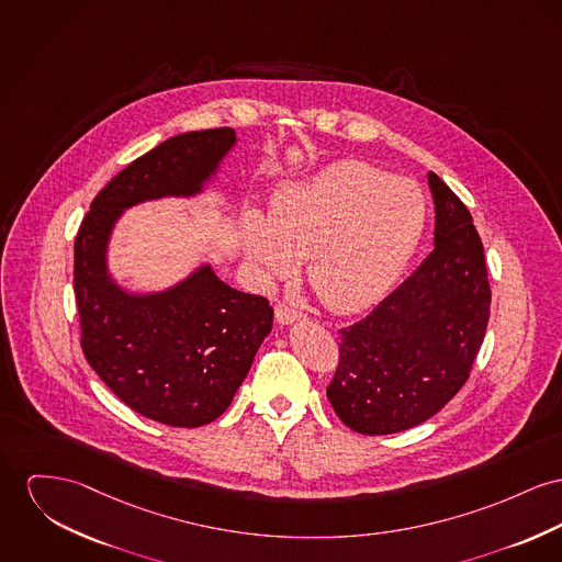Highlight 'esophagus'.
I'll list each match as a JSON object with an SVG mask.
<instances>
[{"mask_svg":"<svg viewBox=\"0 0 562 562\" xmlns=\"http://www.w3.org/2000/svg\"><path fill=\"white\" fill-rule=\"evenodd\" d=\"M274 317H277V322H279L281 326H290V324L300 322L304 315L299 313V311H294V308H290V306H285V304H277Z\"/></svg>","mask_w":562,"mask_h":562,"instance_id":"esophagus-1","label":"esophagus"}]
</instances>
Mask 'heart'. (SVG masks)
<instances>
[{
    "label": "heart",
    "instance_id": "obj_1",
    "mask_svg": "<svg viewBox=\"0 0 562 562\" xmlns=\"http://www.w3.org/2000/svg\"><path fill=\"white\" fill-rule=\"evenodd\" d=\"M424 225L417 183L347 159L279 189L268 222L247 215L240 243L263 283L292 277L306 260L315 296L337 313H358L398 281Z\"/></svg>",
    "mask_w": 562,
    "mask_h": 562
}]
</instances>
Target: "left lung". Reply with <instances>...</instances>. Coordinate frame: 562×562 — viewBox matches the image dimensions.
I'll return each instance as SVG.
<instances>
[{
	"label": "left lung",
	"mask_w": 562,
	"mask_h": 562,
	"mask_svg": "<svg viewBox=\"0 0 562 562\" xmlns=\"http://www.w3.org/2000/svg\"><path fill=\"white\" fill-rule=\"evenodd\" d=\"M435 247L362 322L342 328L326 394L360 435H392L441 412L469 379L490 315L484 245L469 209L428 172Z\"/></svg>",
	"instance_id": "left-lung-1"
}]
</instances>
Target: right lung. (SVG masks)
<instances>
[{
  "label": "right lung",
  "mask_w": 562,
  "mask_h": 562,
  "mask_svg": "<svg viewBox=\"0 0 562 562\" xmlns=\"http://www.w3.org/2000/svg\"><path fill=\"white\" fill-rule=\"evenodd\" d=\"M236 140L232 127L168 138L95 195L76 234L85 358L130 409L166 426H204L229 407L272 330V306L229 288L209 262L166 290H130L111 272L109 245L123 211L204 193Z\"/></svg>",
  "instance_id": "right-lung-1"
}]
</instances>
